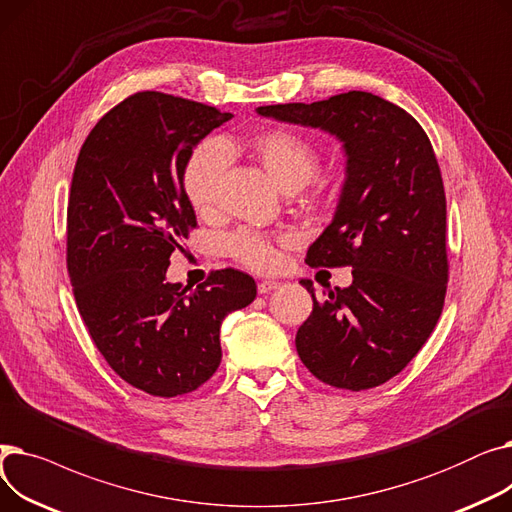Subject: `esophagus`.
Segmentation results:
<instances>
[{
  "mask_svg": "<svg viewBox=\"0 0 512 512\" xmlns=\"http://www.w3.org/2000/svg\"><path fill=\"white\" fill-rule=\"evenodd\" d=\"M278 286H280V282H276V280H261V282L257 284V290H259V294H267V292L276 290Z\"/></svg>",
  "mask_w": 512,
  "mask_h": 512,
  "instance_id": "obj_1",
  "label": "esophagus"
}]
</instances>
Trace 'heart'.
<instances>
[{
  "label": "heart",
  "instance_id": "1",
  "mask_svg": "<svg viewBox=\"0 0 512 512\" xmlns=\"http://www.w3.org/2000/svg\"><path fill=\"white\" fill-rule=\"evenodd\" d=\"M253 151L282 191H299L313 178L319 166V155L313 143L290 130H270L259 134L253 141ZM230 155L232 151L226 141L207 139L186 159L182 188L188 203L199 213L213 209L222 174L230 164ZM288 240V236L272 238L251 228H240L228 236L226 247L230 255L249 270L274 272L280 265L278 245Z\"/></svg>",
  "mask_w": 512,
  "mask_h": 512
}]
</instances>
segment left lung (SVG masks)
<instances>
[{"label":"left lung","mask_w":512,"mask_h":512,"mask_svg":"<svg viewBox=\"0 0 512 512\" xmlns=\"http://www.w3.org/2000/svg\"><path fill=\"white\" fill-rule=\"evenodd\" d=\"M263 118L319 128L342 143L344 184L330 226L307 251L311 267H353L297 332L317 380L375 388L409 365L434 332L446 297V195L432 143L402 107L365 91L315 103L257 107Z\"/></svg>","instance_id":"obj_1"}]
</instances>
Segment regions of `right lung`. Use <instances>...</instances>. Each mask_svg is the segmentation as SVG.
<instances>
[{"instance_id":"1","label":"right lung","mask_w":512,"mask_h":512,"mask_svg":"<svg viewBox=\"0 0 512 512\" xmlns=\"http://www.w3.org/2000/svg\"><path fill=\"white\" fill-rule=\"evenodd\" d=\"M232 114L143 91L107 112L80 147L68 197V274L85 326L124 382L151 396L197 390L222 361L228 313L257 284L222 270L195 290L166 280L197 226L182 188L186 159Z\"/></svg>"}]
</instances>
